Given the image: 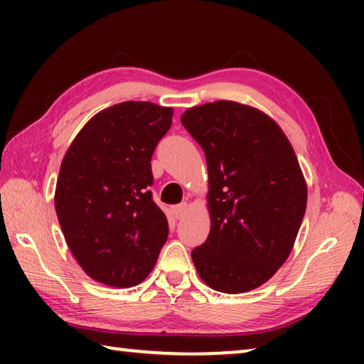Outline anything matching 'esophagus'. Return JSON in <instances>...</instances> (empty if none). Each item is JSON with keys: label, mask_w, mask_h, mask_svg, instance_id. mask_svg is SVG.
<instances>
[{"label": "esophagus", "mask_w": 364, "mask_h": 364, "mask_svg": "<svg viewBox=\"0 0 364 364\" xmlns=\"http://www.w3.org/2000/svg\"><path fill=\"white\" fill-rule=\"evenodd\" d=\"M186 210H188V204H186V202H183V204L173 207V215H175V218H176V220L183 218V217H184V213H186Z\"/></svg>", "instance_id": "obj_1"}]
</instances>
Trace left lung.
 <instances>
[{"instance_id": "8db88e82", "label": "left lung", "mask_w": 364, "mask_h": 364, "mask_svg": "<svg viewBox=\"0 0 364 364\" xmlns=\"http://www.w3.org/2000/svg\"><path fill=\"white\" fill-rule=\"evenodd\" d=\"M183 127L204 149L210 232L191 252L218 292L262 286L287 260L306 208V184L278 123L254 107L215 101L188 109Z\"/></svg>"}]
</instances>
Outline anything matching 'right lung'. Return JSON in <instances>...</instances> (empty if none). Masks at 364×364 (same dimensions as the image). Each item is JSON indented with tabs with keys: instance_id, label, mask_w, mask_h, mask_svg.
Instances as JSON below:
<instances>
[{
	"instance_id": "obj_1",
	"label": "right lung",
	"mask_w": 364,
	"mask_h": 364,
	"mask_svg": "<svg viewBox=\"0 0 364 364\" xmlns=\"http://www.w3.org/2000/svg\"><path fill=\"white\" fill-rule=\"evenodd\" d=\"M171 115L152 102L115 104L86 123L60 164V230L80 267L101 284H139L167 241V217L149 186L152 154Z\"/></svg>"
}]
</instances>
